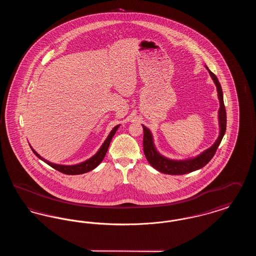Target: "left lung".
<instances>
[{
	"label": "left lung",
	"mask_w": 256,
	"mask_h": 256,
	"mask_svg": "<svg viewBox=\"0 0 256 256\" xmlns=\"http://www.w3.org/2000/svg\"><path fill=\"white\" fill-rule=\"evenodd\" d=\"M208 72L210 74L212 80H214L217 91H218V97L220 100L219 110V124H220V135L216 142L202 152L200 156L194 158L186 159V160H172V159L166 158L163 156H161L158 152L156 150L152 132L148 128H146L145 126H143V132H144V138H143V148L144 154L146 156V160L148 163L158 172L163 174H188L194 170H198L202 167H204L207 163L212 159L214 154H216V150L219 146L220 143L224 135L226 130V112L224 104V98H222V90L220 84L219 80L217 76L212 73L208 67H206Z\"/></svg>",
	"instance_id": "1"
}]
</instances>
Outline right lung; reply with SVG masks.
I'll list each match as a JSON object with an SVG mask.
<instances>
[{
	"label": "right lung",
	"instance_id": "add662e5",
	"mask_svg": "<svg viewBox=\"0 0 256 256\" xmlns=\"http://www.w3.org/2000/svg\"><path fill=\"white\" fill-rule=\"evenodd\" d=\"M119 126H120V124L116 126L111 130L110 135L108 136V138L106 139V141L104 142V144L100 148V150H98V152L95 156H93L91 158L87 159L84 162H82V163H78V164H76V165H58V164L52 163V162H49L48 160L41 158L32 146L30 148H32V152H34V154L36 156L37 158H39L41 160H43L45 163H47L49 166L52 167L54 169L60 170V172L65 174H84V172H87L89 170L95 169L96 167L98 166V164L104 160L106 154V152L108 150V146H110V142L112 140V137L114 136V134H116V132H117Z\"/></svg>",
	"mask_w": 256,
	"mask_h": 256
}]
</instances>
